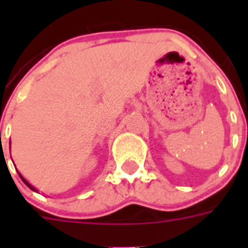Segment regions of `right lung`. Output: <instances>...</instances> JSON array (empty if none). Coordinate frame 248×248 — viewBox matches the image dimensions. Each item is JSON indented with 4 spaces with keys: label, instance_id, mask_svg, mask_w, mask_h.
Segmentation results:
<instances>
[{
    "label": "right lung",
    "instance_id": "1",
    "mask_svg": "<svg viewBox=\"0 0 248 248\" xmlns=\"http://www.w3.org/2000/svg\"><path fill=\"white\" fill-rule=\"evenodd\" d=\"M17 173H19V176H20V179H21V180H23V183H24V184H25V185H27V186H28V188H29V189H32L33 192H38V190H37V189H36V188H34V186H33V185H32V184H29L28 181L25 180L24 177H23V175H21V173H20V172H19V171H17Z\"/></svg>",
    "mask_w": 248,
    "mask_h": 248
}]
</instances>
